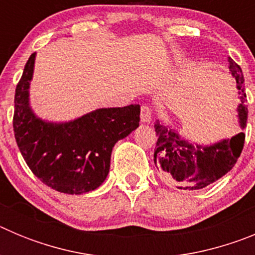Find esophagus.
I'll return each mask as SVG.
<instances>
[{
  "instance_id": "obj_1",
  "label": "esophagus",
  "mask_w": 255,
  "mask_h": 255,
  "mask_svg": "<svg viewBox=\"0 0 255 255\" xmlns=\"http://www.w3.org/2000/svg\"><path fill=\"white\" fill-rule=\"evenodd\" d=\"M152 120V111L148 106H141L140 108V121L144 124H149Z\"/></svg>"
}]
</instances>
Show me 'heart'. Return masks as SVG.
<instances>
[{"label":"heart","mask_w":255,"mask_h":255,"mask_svg":"<svg viewBox=\"0 0 255 255\" xmlns=\"http://www.w3.org/2000/svg\"><path fill=\"white\" fill-rule=\"evenodd\" d=\"M179 58H180L179 53H175V55H173V60H179Z\"/></svg>","instance_id":"b5f03b06"}]
</instances>
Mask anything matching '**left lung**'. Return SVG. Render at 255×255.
Wrapping results in <instances>:
<instances>
[{
    "mask_svg": "<svg viewBox=\"0 0 255 255\" xmlns=\"http://www.w3.org/2000/svg\"><path fill=\"white\" fill-rule=\"evenodd\" d=\"M230 74L236 80L240 103L236 117L242 131L233 138L222 139L212 144H200L184 138L170 124L157 120L154 124L157 148L154 162L162 176L182 190H199L225 176L235 166L244 147L248 121L247 96L244 93V75L238 64L229 57Z\"/></svg>",
    "mask_w": 255,
    "mask_h": 255,
    "instance_id": "8db88e82",
    "label": "left lung"
}]
</instances>
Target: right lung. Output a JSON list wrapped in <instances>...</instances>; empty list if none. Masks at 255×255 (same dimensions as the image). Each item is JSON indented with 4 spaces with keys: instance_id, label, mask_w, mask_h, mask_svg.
Listing matches in <instances>:
<instances>
[{
    "instance_id": "1",
    "label": "right lung",
    "mask_w": 255,
    "mask_h": 255,
    "mask_svg": "<svg viewBox=\"0 0 255 255\" xmlns=\"http://www.w3.org/2000/svg\"><path fill=\"white\" fill-rule=\"evenodd\" d=\"M37 53L29 57L15 91L13 131L21 155L40 181L80 195L105 182L115 144L139 126L140 106L97 108L64 123L40 119L30 106Z\"/></svg>"
}]
</instances>
